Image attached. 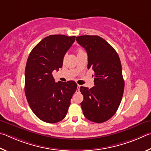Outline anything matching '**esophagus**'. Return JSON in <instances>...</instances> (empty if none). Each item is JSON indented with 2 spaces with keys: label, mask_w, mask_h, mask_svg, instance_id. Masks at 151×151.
Listing matches in <instances>:
<instances>
[{
  "label": "esophagus",
  "mask_w": 151,
  "mask_h": 151,
  "mask_svg": "<svg viewBox=\"0 0 151 151\" xmlns=\"http://www.w3.org/2000/svg\"><path fill=\"white\" fill-rule=\"evenodd\" d=\"M80 86H80V85H78V89H77V91H80Z\"/></svg>",
  "instance_id": "obj_1"
}]
</instances>
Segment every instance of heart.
Wrapping results in <instances>:
<instances>
[{
	"label": "heart",
	"instance_id": "b5f03b06",
	"mask_svg": "<svg viewBox=\"0 0 151 151\" xmlns=\"http://www.w3.org/2000/svg\"><path fill=\"white\" fill-rule=\"evenodd\" d=\"M77 52H78V54H81V53H82V52H83V51L81 49H78V51H77Z\"/></svg>",
	"mask_w": 151,
	"mask_h": 151
}]
</instances>
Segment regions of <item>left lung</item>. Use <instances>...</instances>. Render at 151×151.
Wrapping results in <instances>:
<instances>
[{
    "instance_id": "8db88e82",
    "label": "left lung",
    "mask_w": 151,
    "mask_h": 151,
    "mask_svg": "<svg viewBox=\"0 0 151 151\" xmlns=\"http://www.w3.org/2000/svg\"><path fill=\"white\" fill-rule=\"evenodd\" d=\"M76 41L86 50L88 68L95 72V86L90 89L80 87L83 96L80 104L83 113L89 121L104 123L115 115L123 95L125 82L119 57L100 36H80L76 37Z\"/></svg>"
}]
</instances>
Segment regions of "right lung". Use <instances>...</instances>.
Instances as JSON below:
<instances>
[{"instance_id": "1", "label": "right lung", "mask_w": 151, "mask_h": 151, "mask_svg": "<svg viewBox=\"0 0 151 151\" xmlns=\"http://www.w3.org/2000/svg\"><path fill=\"white\" fill-rule=\"evenodd\" d=\"M75 36L61 34L44 38L32 50L25 69V95L32 111L48 123L63 120L77 89L74 81L55 82L52 71L62 68L65 53Z\"/></svg>"}]
</instances>
